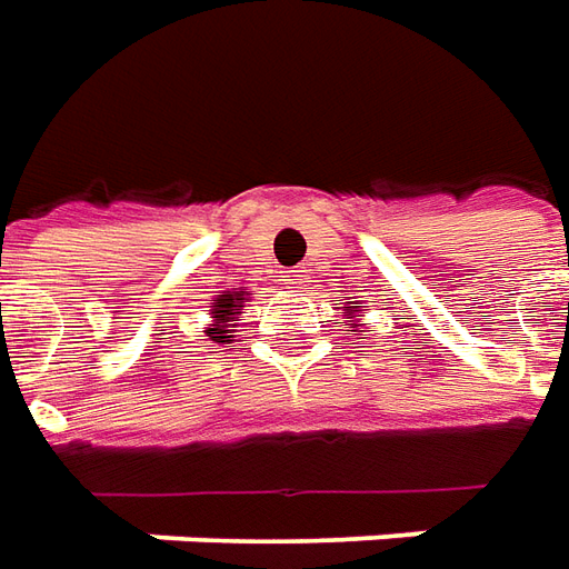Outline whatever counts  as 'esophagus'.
<instances>
[{
    "mask_svg": "<svg viewBox=\"0 0 569 569\" xmlns=\"http://www.w3.org/2000/svg\"><path fill=\"white\" fill-rule=\"evenodd\" d=\"M289 283H292V289H299L305 283V270H289Z\"/></svg>",
    "mask_w": 569,
    "mask_h": 569,
    "instance_id": "1",
    "label": "esophagus"
}]
</instances>
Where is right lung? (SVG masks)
I'll return each mask as SVG.
<instances>
[{"label": "right lung", "mask_w": 569, "mask_h": 569, "mask_svg": "<svg viewBox=\"0 0 569 569\" xmlns=\"http://www.w3.org/2000/svg\"><path fill=\"white\" fill-rule=\"evenodd\" d=\"M239 311H242V299H239V292H236V296H220V299L211 305V315H214V320H218V323H214L208 333H214L211 336L214 342H218V339H230L223 327H227V320H230L233 315H239Z\"/></svg>", "instance_id": "right-lung-1"}]
</instances>
